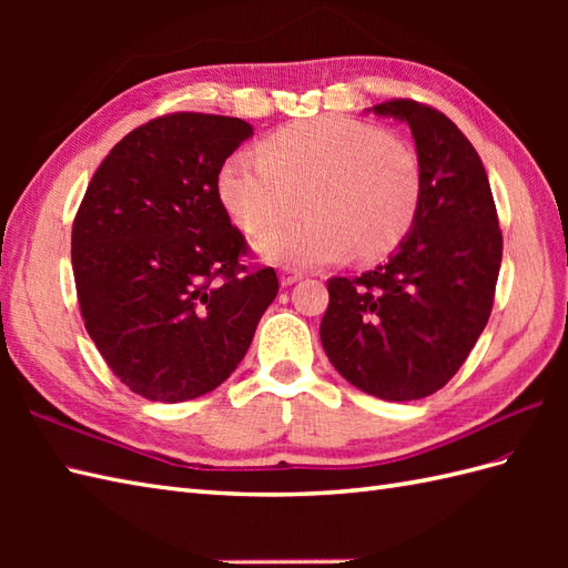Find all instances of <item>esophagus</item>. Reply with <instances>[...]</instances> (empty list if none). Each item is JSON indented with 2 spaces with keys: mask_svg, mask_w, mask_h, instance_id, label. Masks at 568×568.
Wrapping results in <instances>:
<instances>
[{
  "mask_svg": "<svg viewBox=\"0 0 568 568\" xmlns=\"http://www.w3.org/2000/svg\"><path fill=\"white\" fill-rule=\"evenodd\" d=\"M300 277H303V271H295V268H283L281 271V283L283 285H293V283H297Z\"/></svg>",
  "mask_w": 568,
  "mask_h": 568,
  "instance_id": "obj_1",
  "label": "esophagus"
}]
</instances>
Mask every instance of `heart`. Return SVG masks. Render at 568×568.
Returning a JSON list of instances; mask_svg holds the SVG:
<instances>
[{"instance_id":"1","label":"heart","mask_w":568,"mask_h":568,"mask_svg":"<svg viewBox=\"0 0 568 568\" xmlns=\"http://www.w3.org/2000/svg\"><path fill=\"white\" fill-rule=\"evenodd\" d=\"M239 229L263 234L303 197V222L275 229L256 251L277 265L339 263L356 251L376 261L407 236L419 207V165L403 141L346 116H320L275 131L261 159L234 153L216 180Z\"/></svg>"}]
</instances>
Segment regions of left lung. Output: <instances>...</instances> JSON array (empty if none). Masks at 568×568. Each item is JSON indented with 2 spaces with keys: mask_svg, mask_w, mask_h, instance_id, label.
<instances>
[{
  "mask_svg": "<svg viewBox=\"0 0 568 568\" xmlns=\"http://www.w3.org/2000/svg\"><path fill=\"white\" fill-rule=\"evenodd\" d=\"M366 112L413 131L419 207L388 261L358 277H332L320 339L358 390L419 400L452 381L486 329L503 236L486 168L449 116L413 100Z\"/></svg>",
  "mask_w": 568,
  "mask_h": 568,
  "instance_id": "left-lung-1",
  "label": "left lung"
}]
</instances>
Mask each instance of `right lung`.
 Returning <instances> with one entry per match:
<instances>
[{
  "label": "right lung",
  "instance_id": "right-lung-1",
  "mask_svg": "<svg viewBox=\"0 0 568 568\" xmlns=\"http://www.w3.org/2000/svg\"><path fill=\"white\" fill-rule=\"evenodd\" d=\"M253 136L234 116L171 114L124 136L72 224L84 329L129 390L183 403L222 385L277 295L273 268L239 263L246 241L216 180Z\"/></svg>",
  "mask_w": 568,
  "mask_h": 568
}]
</instances>
